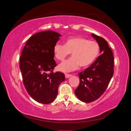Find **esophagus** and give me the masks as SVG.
Instances as JSON below:
<instances>
[{"mask_svg": "<svg viewBox=\"0 0 131 131\" xmlns=\"http://www.w3.org/2000/svg\"><path fill=\"white\" fill-rule=\"evenodd\" d=\"M72 74H65V77L66 78H69V77H71L72 76Z\"/></svg>", "mask_w": 131, "mask_h": 131, "instance_id": "34e87169", "label": "esophagus"}]
</instances>
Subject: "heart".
Segmentation results:
<instances>
[{
  "label": "heart",
  "instance_id": "b5f03b06",
  "mask_svg": "<svg viewBox=\"0 0 131 131\" xmlns=\"http://www.w3.org/2000/svg\"><path fill=\"white\" fill-rule=\"evenodd\" d=\"M54 56L58 61H62L70 53L72 57L59 64L58 69L67 72L90 65L96 58L100 50L98 43L90 41L81 37H71L65 41V44L57 42L53 48Z\"/></svg>",
  "mask_w": 131,
  "mask_h": 131
}]
</instances>
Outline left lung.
<instances>
[{"label": "left lung", "instance_id": "1", "mask_svg": "<svg viewBox=\"0 0 131 131\" xmlns=\"http://www.w3.org/2000/svg\"><path fill=\"white\" fill-rule=\"evenodd\" d=\"M92 36L99 44L102 54L91 65L78 74L80 84L74 91L80 100L86 103L95 101L101 96L114 74V56L107 42L95 34Z\"/></svg>", "mask_w": 131, "mask_h": 131}]
</instances>
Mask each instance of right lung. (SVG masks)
I'll list each match as a JSON object with an SVG mask.
<instances>
[{"instance_id":"add662e5","label":"right lung","mask_w":131,"mask_h":131,"mask_svg":"<svg viewBox=\"0 0 131 131\" xmlns=\"http://www.w3.org/2000/svg\"><path fill=\"white\" fill-rule=\"evenodd\" d=\"M61 35L44 31L32 35L26 42L19 59L24 86L37 102L49 104L55 100L58 88L65 80L60 72H53L57 63L53 48Z\"/></svg>"}]
</instances>
